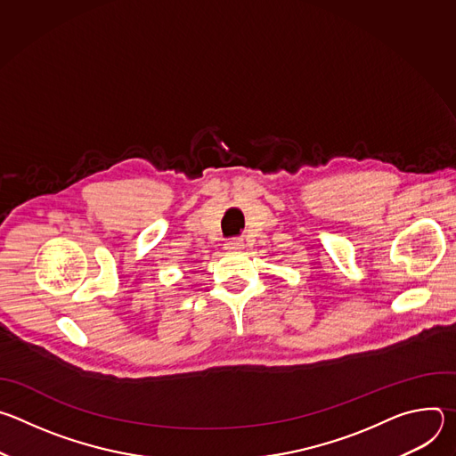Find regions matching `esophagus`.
I'll list each match as a JSON object with an SVG mask.
<instances>
[{
    "label": "esophagus",
    "instance_id": "1",
    "mask_svg": "<svg viewBox=\"0 0 456 456\" xmlns=\"http://www.w3.org/2000/svg\"><path fill=\"white\" fill-rule=\"evenodd\" d=\"M225 248H227L229 252H240V250L243 248V241H241V240H229V241L225 243Z\"/></svg>",
    "mask_w": 456,
    "mask_h": 456
}]
</instances>
